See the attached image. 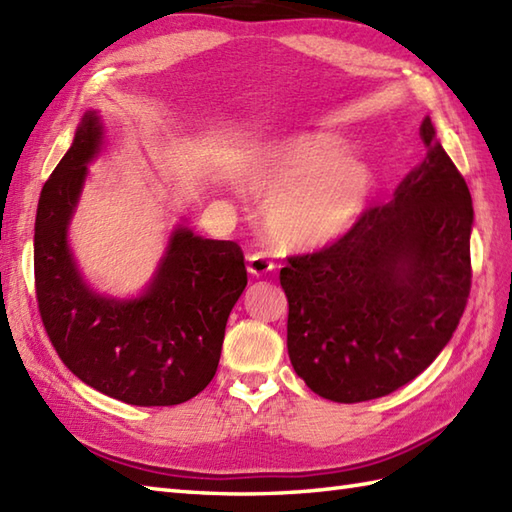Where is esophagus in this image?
<instances>
[{
    "label": "esophagus",
    "mask_w": 512,
    "mask_h": 512,
    "mask_svg": "<svg viewBox=\"0 0 512 512\" xmlns=\"http://www.w3.org/2000/svg\"><path fill=\"white\" fill-rule=\"evenodd\" d=\"M246 262H248V273L250 275H266V273H270V270L275 268V264L270 262V259L264 255V253H250L248 257H246Z\"/></svg>",
    "instance_id": "34e87169"
}]
</instances>
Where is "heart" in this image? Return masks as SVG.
Listing matches in <instances>:
<instances>
[{
	"label": "heart",
	"instance_id": "obj_1",
	"mask_svg": "<svg viewBox=\"0 0 512 512\" xmlns=\"http://www.w3.org/2000/svg\"><path fill=\"white\" fill-rule=\"evenodd\" d=\"M248 187L266 195V224L288 253H312L347 235L378 189L374 171L341 138L314 132L268 145L248 171Z\"/></svg>",
	"mask_w": 512,
	"mask_h": 512
}]
</instances>
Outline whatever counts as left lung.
I'll use <instances>...</instances> for the list:
<instances>
[{"instance_id": "8db88e82", "label": "left lung", "mask_w": 512, "mask_h": 512, "mask_svg": "<svg viewBox=\"0 0 512 512\" xmlns=\"http://www.w3.org/2000/svg\"><path fill=\"white\" fill-rule=\"evenodd\" d=\"M427 156L339 242L281 268L288 354L334 402L387 396L451 341L471 290L473 202L431 118Z\"/></svg>"}]
</instances>
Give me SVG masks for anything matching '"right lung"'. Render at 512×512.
I'll use <instances>...</instances> for the list:
<instances>
[{
    "mask_svg": "<svg viewBox=\"0 0 512 512\" xmlns=\"http://www.w3.org/2000/svg\"><path fill=\"white\" fill-rule=\"evenodd\" d=\"M103 140L99 112H85L41 189L35 220L41 321L61 361L85 385L127 405H180L215 376L228 314L248 281L244 253L235 242L204 239L178 224L138 297L92 290L74 259L68 228Z\"/></svg>",
    "mask_w": 512,
    "mask_h": 512,
    "instance_id": "obj_1",
    "label": "right lung"
}]
</instances>
